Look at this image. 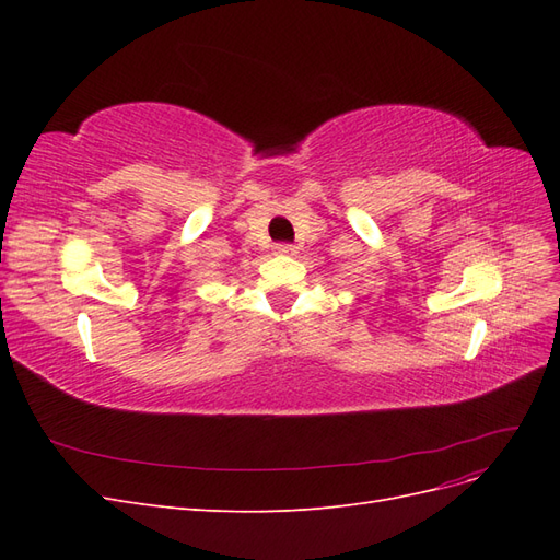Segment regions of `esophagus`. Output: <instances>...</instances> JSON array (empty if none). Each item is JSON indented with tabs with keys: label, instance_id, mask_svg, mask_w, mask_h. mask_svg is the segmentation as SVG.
Returning a JSON list of instances; mask_svg holds the SVG:
<instances>
[{
	"label": "esophagus",
	"instance_id": "34e87169",
	"mask_svg": "<svg viewBox=\"0 0 560 560\" xmlns=\"http://www.w3.org/2000/svg\"><path fill=\"white\" fill-rule=\"evenodd\" d=\"M276 254H282V257H294L296 247L294 245H276Z\"/></svg>",
	"mask_w": 560,
	"mask_h": 560
}]
</instances>
